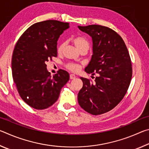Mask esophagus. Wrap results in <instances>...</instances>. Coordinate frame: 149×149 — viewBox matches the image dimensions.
Segmentation results:
<instances>
[{
    "mask_svg": "<svg viewBox=\"0 0 149 149\" xmlns=\"http://www.w3.org/2000/svg\"><path fill=\"white\" fill-rule=\"evenodd\" d=\"M75 77H76V76H75V75H74V74H70V79H75Z\"/></svg>",
    "mask_w": 149,
    "mask_h": 149,
    "instance_id": "esophagus-1",
    "label": "esophagus"
}]
</instances>
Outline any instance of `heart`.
I'll list each match as a JSON object with an SVG mask.
<instances>
[{
    "label": "heart",
    "instance_id": "obj_1",
    "mask_svg": "<svg viewBox=\"0 0 149 149\" xmlns=\"http://www.w3.org/2000/svg\"><path fill=\"white\" fill-rule=\"evenodd\" d=\"M72 42L75 45V46L76 47L78 50H80L82 48L86 47L89 49V44L86 39H85L82 37H75V38L72 39ZM65 47V43L64 42H61L57 48V50L59 53H62L64 50ZM65 67L67 68L68 69L71 70L72 72H77L80 68V65L77 64H75L74 62H68L65 64Z\"/></svg>",
    "mask_w": 149,
    "mask_h": 149
}]
</instances>
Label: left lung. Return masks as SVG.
<instances>
[{
  "mask_svg": "<svg viewBox=\"0 0 149 149\" xmlns=\"http://www.w3.org/2000/svg\"><path fill=\"white\" fill-rule=\"evenodd\" d=\"M78 28L93 41V54L85 71L98 75L93 83L81 77L78 102L91 114H104L119 104L129 88L132 77L129 52L122 37L109 27L89 25Z\"/></svg>",
  "mask_w": 149,
  "mask_h": 149,
  "instance_id": "1",
  "label": "left lung"
}]
</instances>
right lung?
<instances>
[{
  "label": "right lung",
  "mask_w": 149,
  "mask_h": 149,
  "mask_svg": "<svg viewBox=\"0 0 149 149\" xmlns=\"http://www.w3.org/2000/svg\"><path fill=\"white\" fill-rule=\"evenodd\" d=\"M68 23L46 20L33 24L17 41L12 58V72L24 101L37 110L52 106L58 99L70 75L59 70L53 76L46 62L57 56V41Z\"/></svg>",
  "instance_id": "add662e5"
}]
</instances>
